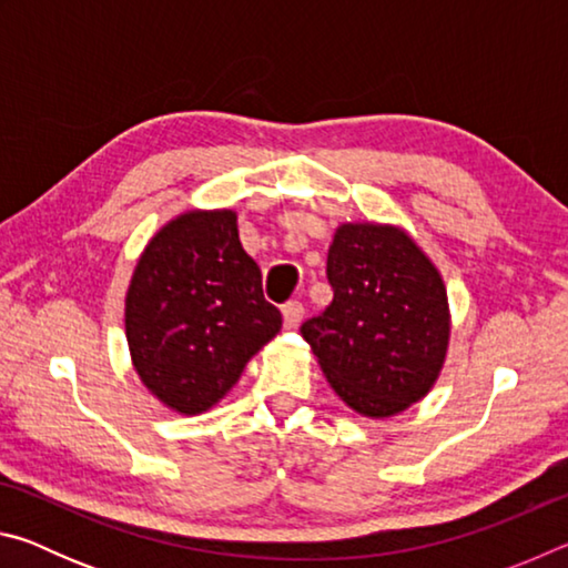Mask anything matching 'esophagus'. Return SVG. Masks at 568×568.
<instances>
[{"mask_svg":"<svg viewBox=\"0 0 568 568\" xmlns=\"http://www.w3.org/2000/svg\"><path fill=\"white\" fill-rule=\"evenodd\" d=\"M303 313H305V307H303L301 301H287L283 305V323H285V328H295V325L303 321Z\"/></svg>","mask_w":568,"mask_h":568,"instance_id":"1","label":"esophagus"}]
</instances>
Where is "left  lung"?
I'll return each instance as SVG.
<instances>
[{"label": "left lung", "mask_w": 568, "mask_h": 568, "mask_svg": "<svg viewBox=\"0 0 568 568\" xmlns=\"http://www.w3.org/2000/svg\"><path fill=\"white\" fill-rule=\"evenodd\" d=\"M325 275L333 301L301 325L333 390L371 418L428 393L448 345V297L420 247L390 225L335 230Z\"/></svg>", "instance_id": "obj_1"}]
</instances>
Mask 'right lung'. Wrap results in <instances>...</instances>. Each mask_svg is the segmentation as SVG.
Listing matches in <instances>:
<instances>
[{
	"label": "right lung",
	"instance_id": "add662e5",
	"mask_svg": "<svg viewBox=\"0 0 568 568\" xmlns=\"http://www.w3.org/2000/svg\"><path fill=\"white\" fill-rule=\"evenodd\" d=\"M235 213H185L150 240L134 267L124 328L140 378L165 406L203 413L281 331Z\"/></svg>",
	"mask_w": 568,
	"mask_h": 568
}]
</instances>
